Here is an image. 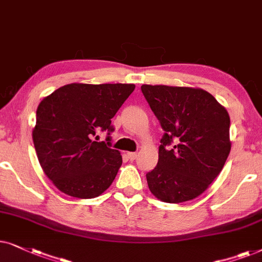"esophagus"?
Returning <instances> with one entry per match:
<instances>
[{
	"instance_id": "34e87169",
	"label": "esophagus",
	"mask_w": 262,
	"mask_h": 262,
	"mask_svg": "<svg viewBox=\"0 0 262 262\" xmlns=\"http://www.w3.org/2000/svg\"><path fill=\"white\" fill-rule=\"evenodd\" d=\"M127 156H128L129 160H135V159H137V157H138V155L135 152H128Z\"/></svg>"
}]
</instances>
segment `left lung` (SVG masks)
<instances>
[{"label":"left lung","mask_w":262,"mask_h":262,"mask_svg":"<svg viewBox=\"0 0 262 262\" xmlns=\"http://www.w3.org/2000/svg\"><path fill=\"white\" fill-rule=\"evenodd\" d=\"M141 91L164 130L158 164L146 173L149 190L169 204L193 200L213 182L228 159V111L201 89L142 85Z\"/></svg>","instance_id":"obj_1"}]
</instances>
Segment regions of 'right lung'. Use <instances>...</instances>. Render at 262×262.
<instances>
[{
	"instance_id": "1",
	"label": "right lung",
	"mask_w": 262,
	"mask_h": 262,
	"mask_svg": "<svg viewBox=\"0 0 262 262\" xmlns=\"http://www.w3.org/2000/svg\"><path fill=\"white\" fill-rule=\"evenodd\" d=\"M133 83H69L38 105L32 138L41 169L56 188L79 199L99 196L114 182L122 156L111 148L113 118ZM108 130L105 142L96 133Z\"/></svg>"
}]
</instances>
